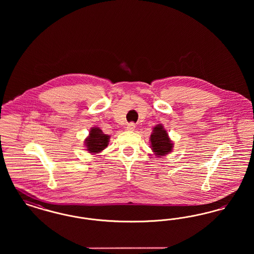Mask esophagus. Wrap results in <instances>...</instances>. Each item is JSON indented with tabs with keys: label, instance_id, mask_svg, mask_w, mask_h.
<instances>
[{
	"label": "esophagus",
	"instance_id": "esophagus-1",
	"mask_svg": "<svg viewBox=\"0 0 254 254\" xmlns=\"http://www.w3.org/2000/svg\"><path fill=\"white\" fill-rule=\"evenodd\" d=\"M135 129V124L134 123H129V124H127V130H128V131H133Z\"/></svg>",
	"mask_w": 254,
	"mask_h": 254
}]
</instances>
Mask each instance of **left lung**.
<instances>
[{
	"mask_svg": "<svg viewBox=\"0 0 254 254\" xmlns=\"http://www.w3.org/2000/svg\"><path fill=\"white\" fill-rule=\"evenodd\" d=\"M150 147L155 155L165 156L171 152L173 143L169 137V133L164 128L163 125H157L150 135Z\"/></svg>",
	"mask_w": 254,
	"mask_h": 254,
	"instance_id": "left-lung-1",
	"label": "left lung"
}]
</instances>
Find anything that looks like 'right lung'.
<instances>
[{
  "label": "right lung",
  "mask_w": 254,
  "mask_h": 254,
  "mask_svg": "<svg viewBox=\"0 0 254 254\" xmlns=\"http://www.w3.org/2000/svg\"><path fill=\"white\" fill-rule=\"evenodd\" d=\"M109 142V135L104 134L99 127H91L88 137L85 139V145L89 153H99L108 146Z\"/></svg>",
  "instance_id": "1"
}]
</instances>
